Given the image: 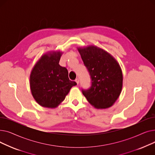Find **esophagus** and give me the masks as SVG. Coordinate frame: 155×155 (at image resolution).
Masks as SVG:
<instances>
[{
	"mask_svg": "<svg viewBox=\"0 0 155 155\" xmlns=\"http://www.w3.org/2000/svg\"><path fill=\"white\" fill-rule=\"evenodd\" d=\"M75 82H77V84H79V82H80L79 78H77L75 79Z\"/></svg>",
	"mask_w": 155,
	"mask_h": 155,
	"instance_id": "esophagus-1",
	"label": "esophagus"
}]
</instances>
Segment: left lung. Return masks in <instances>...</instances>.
Wrapping results in <instances>:
<instances>
[{"label":"left lung","mask_w":155,"mask_h":155,"mask_svg":"<svg viewBox=\"0 0 155 155\" xmlns=\"http://www.w3.org/2000/svg\"><path fill=\"white\" fill-rule=\"evenodd\" d=\"M91 78V86L82 89L88 102L97 109L111 107L121 92L123 73L117 61L97 46L78 48Z\"/></svg>","instance_id":"left-lung-1"}]
</instances>
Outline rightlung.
Listing matches in <instances>:
<instances>
[{"instance_id":"1","label":"right lung","mask_w":155,"mask_h":155,"mask_svg":"<svg viewBox=\"0 0 155 155\" xmlns=\"http://www.w3.org/2000/svg\"><path fill=\"white\" fill-rule=\"evenodd\" d=\"M61 56L60 51L44 54L31 71V93L43 107H57L64 101L71 88L77 85L69 79L67 69L59 64Z\"/></svg>"}]
</instances>
